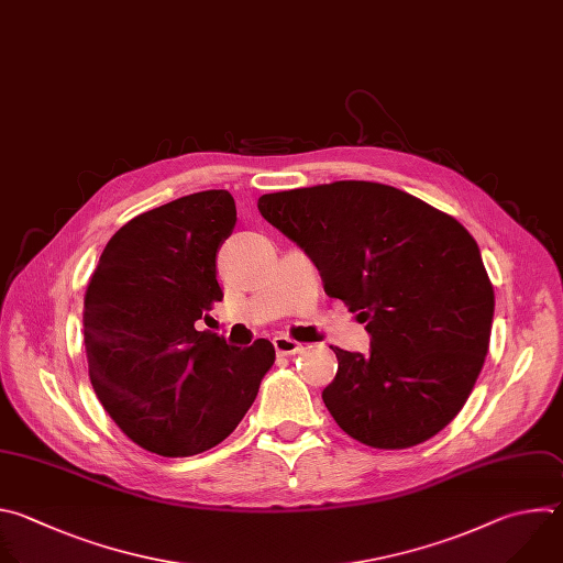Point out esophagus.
Wrapping results in <instances>:
<instances>
[{"label": "esophagus", "mask_w": 563, "mask_h": 563, "mask_svg": "<svg viewBox=\"0 0 563 563\" xmlns=\"http://www.w3.org/2000/svg\"><path fill=\"white\" fill-rule=\"evenodd\" d=\"M273 346H275L277 355H297L303 351V346L299 342L290 340V336H286V334H277L273 340Z\"/></svg>", "instance_id": "obj_1"}]
</instances>
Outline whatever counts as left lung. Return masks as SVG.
Instances as JSON below:
<instances>
[{"label": "left lung", "instance_id": "1", "mask_svg": "<svg viewBox=\"0 0 563 563\" xmlns=\"http://www.w3.org/2000/svg\"><path fill=\"white\" fill-rule=\"evenodd\" d=\"M257 208L308 255L325 295L366 321L371 351L332 349L340 366L321 393L340 428L397 451L451 423L482 373L495 314L473 235L373 181L271 192Z\"/></svg>", "mask_w": 563, "mask_h": 563}]
</instances>
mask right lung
Returning <instances> with one entry per match:
<instances>
[{
  "instance_id": "1",
  "label": "right lung",
  "mask_w": 563,
  "mask_h": 563,
  "mask_svg": "<svg viewBox=\"0 0 563 563\" xmlns=\"http://www.w3.org/2000/svg\"><path fill=\"white\" fill-rule=\"evenodd\" d=\"M235 221L229 190L142 212L110 238L86 290L90 384L122 432L162 457L227 439L275 364L268 340L238 349L195 328L223 297L217 253Z\"/></svg>"
}]
</instances>
